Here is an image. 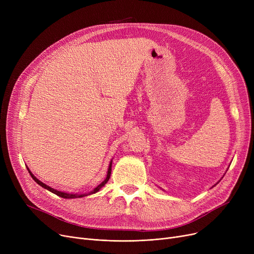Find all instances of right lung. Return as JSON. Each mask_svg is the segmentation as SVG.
<instances>
[{
    "instance_id": "obj_1",
    "label": "right lung",
    "mask_w": 254,
    "mask_h": 254,
    "mask_svg": "<svg viewBox=\"0 0 254 254\" xmlns=\"http://www.w3.org/2000/svg\"><path fill=\"white\" fill-rule=\"evenodd\" d=\"M111 167H112V162L110 163V165H109V169H108V174H107V177H106V179L101 183V184H99L97 188L93 190L92 191H90V192H88V193H83V194H77V193H66V192H62V191H59V190H53L52 188H50V186H48V185H46V184H44L43 182H41L40 180H38L32 173H31V171L29 170V172H30V174H31V176H32V178L40 185V186H42V188H44V189H46L47 190H49V191H51V192H53V193H56L57 195H59V196H61V197H64V198H76V197H82V196H85V195H88V194H91V193H96L97 191H99L103 186L108 182V180H109V178H110V175H111Z\"/></svg>"
}]
</instances>
